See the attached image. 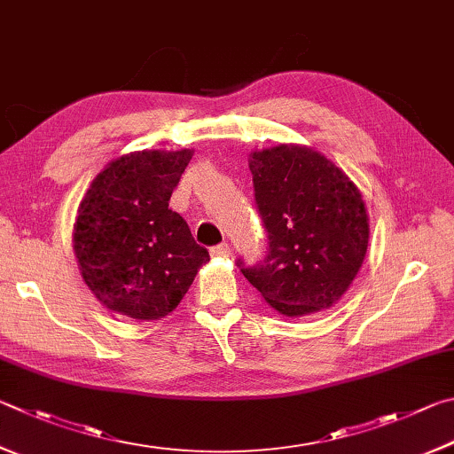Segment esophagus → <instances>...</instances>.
<instances>
[{
    "mask_svg": "<svg viewBox=\"0 0 454 454\" xmlns=\"http://www.w3.org/2000/svg\"><path fill=\"white\" fill-rule=\"evenodd\" d=\"M210 254L214 255V258H228V255H230V246L226 242H222L218 246H212Z\"/></svg>",
    "mask_w": 454,
    "mask_h": 454,
    "instance_id": "obj_1",
    "label": "esophagus"
}]
</instances>
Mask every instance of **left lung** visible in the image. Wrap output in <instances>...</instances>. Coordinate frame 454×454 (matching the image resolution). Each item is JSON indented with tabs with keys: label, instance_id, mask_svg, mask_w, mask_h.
<instances>
[{
	"label": "left lung",
	"instance_id": "8db88e82",
	"mask_svg": "<svg viewBox=\"0 0 454 454\" xmlns=\"http://www.w3.org/2000/svg\"><path fill=\"white\" fill-rule=\"evenodd\" d=\"M254 200L268 232L246 279L287 317L332 308L364 263L369 218L345 172L311 148L278 145L250 159Z\"/></svg>",
	"mask_w": 454,
	"mask_h": 454
}]
</instances>
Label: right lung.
Returning <instances> with one entry per match:
<instances>
[{
    "label": "right lung",
    "instance_id": "obj_1",
    "mask_svg": "<svg viewBox=\"0 0 454 454\" xmlns=\"http://www.w3.org/2000/svg\"><path fill=\"white\" fill-rule=\"evenodd\" d=\"M192 151H143L113 160L85 194L73 248L89 290L133 319L175 309L210 254L168 208Z\"/></svg>",
    "mask_w": 454,
    "mask_h": 454
}]
</instances>
